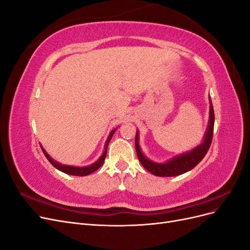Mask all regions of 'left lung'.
Listing matches in <instances>:
<instances>
[{
  "label": "left lung",
  "instance_id": "8db88e82",
  "mask_svg": "<svg viewBox=\"0 0 250 250\" xmlns=\"http://www.w3.org/2000/svg\"><path fill=\"white\" fill-rule=\"evenodd\" d=\"M208 99H209V117H208L207 131L204 133L202 142L194 149L188 151V152L181 153L179 155L173 156L167 162L165 163L153 162L149 160V158L142 152V149L139 143L140 133L137 130V134H135V151H137L139 161L141 162L144 168L155 176L170 177V176H177V175H180V174H184L188 171L192 170L202 161V158L206 156V154L208 153V151L209 149L211 139H213L214 123H215L214 108H213V104H211V101H210V97H208Z\"/></svg>",
  "mask_w": 250,
  "mask_h": 250
}]
</instances>
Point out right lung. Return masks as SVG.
<instances>
[{"label": "right lung", "instance_id": "right-lung-1", "mask_svg": "<svg viewBox=\"0 0 250 250\" xmlns=\"http://www.w3.org/2000/svg\"><path fill=\"white\" fill-rule=\"evenodd\" d=\"M116 130H117V128H115V129H112V130L110 131V133H109V135H108V138H107L106 142H105L104 151H103L102 155H101L99 158H98V160H97L94 164L89 165V166H85V167H76V166H69V165H62V164H60V163H58V162L53 160V158L47 153V151L42 148V145H41V147H42V150L43 154L46 155V157L48 158V161H49L53 166H54V167H55L56 169H58L59 171H62V172H63V173H65V174H70V175H74V176H86V175H89L90 173H93V172H95L96 170L99 169V168L101 167V166L103 165L105 157H106V152H107L108 144H109V142H110V140H111V138H112L113 133L116 132Z\"/></svg>", "mask_w": 250, "mask_h": 250}]
</instances>
